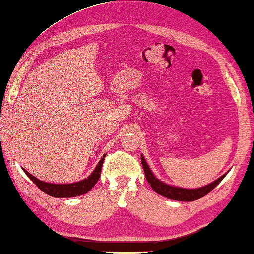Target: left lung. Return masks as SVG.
Segmentation results:
<instances>
[{
  "mask_svg": "<svg viewBox=\"0 0 254 254\" xmlns=\"http://www.w3.org/2000/svg\"><path fill=\"white\" fill-rule=\"evenodd\" d=\"M140 160H142V165L145 172V177H146V180L148 181L149 186L152 187V189L154 190L156 193H159L161 196L166 197L169 199H172V200L193 201V200H197V199H200L203 196H206V194H208L210 191L213 190L226 176V174H223V176L221 178H218L217 180H215L214 182H211V184L207 186H203L201 188H197V189L180 188V187L170 186L159 180V179L153 174L151 169L148 168V164L146 163V161H145L143 155L140 156Z\"/></svg>",
  "mask_w": 254,
  "mask_h": 254,
  "instance_id": "obj_1",
  "label": "left lung"
}]
</instances>
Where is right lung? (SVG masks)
Masks as SVG:
<instances>
[{
    "label": "right lung",
    "mask_w": 254,
    "mask_h": 254,
    "mask_svg": "<svg viewBox=\"0 0 254 254\" xmlns=\"http://www.w3.org/2000/svg\"><path fill=\"white\" fill-rule=\"evenodd\" d=\"M106 154L102 156V159L100 160L98 165L95 166L93 172L90 174V176L86 179H83V180L78 182H74V184H65V185H60V184H49V182L41 181L36 177H33L32 174L29 173L28 171L23 169L24 173L31 179L32 182H35V185L38 187V188L44 191L45 193L49 194V196L55 197V198H70V197H76L81 196V194H84L93 188V186L97 184L100 176H101V169L103 164V160H105Z\"/></svg>",
    "instance_id": "right-lung-1"
}]
</instances>
